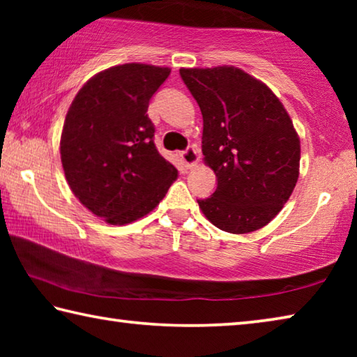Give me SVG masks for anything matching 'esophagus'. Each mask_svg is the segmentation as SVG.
I'll use <instances>...</instances> for the list:
<instances>
[{
    "label": "esophagus",
    "mask_w": 357,
    "mask_h": 357,
    "mask_svg": "<svg viewBox=\"0 0 357 357\" xmlns=\"http://www.w3.org/2000/svg\"><path fill=\"white\" fill-rule=\"evenodd\" d=\"M181 159H183L185 167H189V168L190 167H195L197 162H198L197 149L193 148V146H189L185 151H183V153H181Z\"/></svg>",
    "instance_id": "34e87169"
}]
</instances>
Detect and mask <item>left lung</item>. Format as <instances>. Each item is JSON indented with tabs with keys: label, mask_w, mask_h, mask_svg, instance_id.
I'll return each mask as SVG.
<instances>
[{
	"label": "left lung",
	"mask_w": 357,
	"mask_h": 357,
	"mask_svg": "<svg viewBox=\"0 0 357 357\" xmlns=\"http://www.w3.org/2000/svg\"><path fill=\"white\" fill-rule=\"evenodd\" d=\"M203 114V155L217 189L198 200L227 233L255 231L274 219L299 178L301 142L282 102L233 66L179 69Z\"/></svg>",
	"instance_id": "8db88e82"
}]
</instances>
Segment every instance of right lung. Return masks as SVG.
<instances>
[{"instance_id": "add662e5", "label": "right lung", "mask_w": 357, "mask_h": 357, "mask_svg": "<svg viewBox=\"0 0 357 357\" xmlns=\"http://www.w3.org/2000/svg\"><path fill=\"white\" fill-rule=\"evenodd\" d=\"M170 72L138 63L102 70L66 114L59 143L66 179L83 206L112 225L151 213L178 178L155 148L146 114Z\"/></svg>"}]
</instances>
